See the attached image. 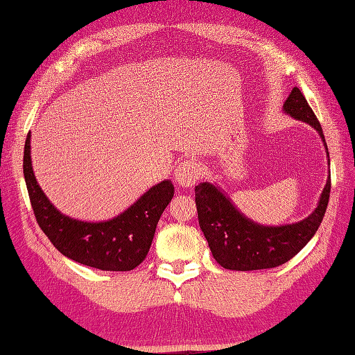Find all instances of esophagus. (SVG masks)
I'll list each match as a JSON object with an SVG mask.
<instances>
[{
	"mask_svg": "<svg viewBox=\"0 0 355 355\" xmlns=\"http://www.w3.org/2000/svg\"><path fill=\"white\" fill-rule=\"evenodd\" d=\"M200 176V165L196 160H182L175 170V182L179 187L189 189L196 182L198 178Z\"/></svg>",
	"mask_w": 355,
	"mask_h": 355,
	"instance_id": "1",
	"label": "esophagus"
}]
</instances>
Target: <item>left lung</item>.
Segmentation results:
<instances>
[{
  "instance_id": "1",
  "label": "left lung",
  "mask_w": 355,
  "mask_h": 355,
  "mask_svg": "<svg viewBox=\"0 0 355 355\" xmlns=\"http://www.w3.org/2000/svg\"><path fill=\"white\" fill-rule=\"evenodd\" d=\"M283 111L286 116L311 125L318 132L329 162L322 125L298 88L291 91ZM195 193L200 230L219 266L243 272L272 269L295 257L315 235L329 202L331 173L311 215L298 223L283 225H264L245 216L218 184L200 182L195 187Z\"/></svg>"
}]
</instances>
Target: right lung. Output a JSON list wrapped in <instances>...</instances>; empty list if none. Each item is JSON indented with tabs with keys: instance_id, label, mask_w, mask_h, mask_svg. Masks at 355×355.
<instances>
[{
	"instance_id": "obj_1",
	"label": "right lung",
	"mask_w": 355,
	"mask_h": 355,
	"mask_svg": "<svg viewBox=\"0 0 355 355\" xmlns=\"http://www.w3.org/2000/svg\"><path fill=\"white\" fill-rule=\"evenodd\" d=\"M23 171L33 213L44 235L64 257L100 270L126 272L142 263L160 215L175 195V185L165 179L150 187L117 216L82 220L60 211L38 185L32 168L31 132L24 144Z\"/></svg>"
}]
</instances>
